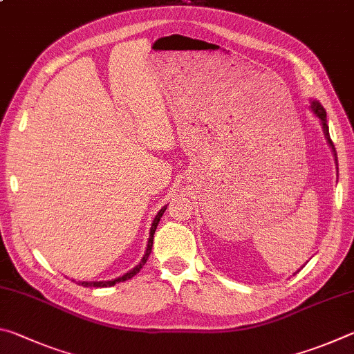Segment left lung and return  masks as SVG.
I'll return each instance as SVG.
<instances>
[{
	"instance_id": "1",
	"label": "left lung",
	"mask_w": 354,
	"mask_h": 354,
	"mask_svg": "<svg viewBox=\"0 0 354 354\" xmlns=\"http://www.w3.org/2000/svg\"><path fill=\"white\" fill-rule=\"evenodd\" d=\"M313 111L315 112V115L320 118L323 131H325V136H326V139H328V143H329V145H331L333 151H334V154H335L334 143H333V140H331V137H329V129H328V123H326V111H325V107H323V106L319 103V101H313Z\"/></svg>"
}]
</instances>
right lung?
Returning <instances> with one entry per match:
<instances>
[{
	"label": "right lung",
	"instance_id": "add662e5",
	"mask_svg": "<svg viewBox=\"0 0 354 354\" xmlns=\"http://www.w3.org/2000/svg\"><path fill=\"white\" fill-rule=\"evenodd\" d=\"M165 207H167V206H164L162 209H160V211L158 212V215H156V218H154L153 225H151V231H149V239H148V247H147V253H145V256H143V259L140 261L139 266L134 267L133 270L128 272L127 274H123V277H120V278L113 279V281H100V283H77V284H81V286H84V287H111V286L117 284V283H123V281L131 279V278L134 277V274L139 273V272H140V268H142L143 266H145V262H147V259H148L149 253H151V248H153V239H154L156 227H158L159 220H160V217H162V214L165 212Z\"/></svg>",
	"mask_w": 354,
	"mask_h": 354
}]
</instances>
